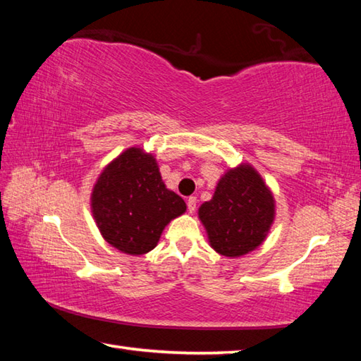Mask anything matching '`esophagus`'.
I'll list each match as a JSON object with an SVG mask.
<instances>
[{
  "instance_id": "34e87169",
  "label": "esophagus",
  "mask_w": 361,
  "mask_h": 361,
  "mask_svg": "<svg viewBox=\"0 0 361 361\" xmlns=\"http://www.w3.org/2000/svg\"><path fill=\"white\" fill-rule=\"evenodd\" d=\"M195 205H197V199L189 197L188 199V212L189 213H194L195 212Z\"/></svg>"
}]
</instances>
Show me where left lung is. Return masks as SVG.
<instances>
[{
	"mask_svg": "<svg viewBox=\"0 0 361 361\" xmlns=\"http://www.w3.org/2000/svg\"><path fill=\"white\" fill-rule=\"evenodd\" d=\"M210 247L228 258L258 248L276 219V199L252 164L228 169L213 197L199 207Z\"/></svg>",
	"mask_w": 361,
	"mask_h": 361,
	"instance_id": "8db88e82",
	"label": "left lung"
}]
</instances>
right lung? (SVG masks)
Instances as JSON below:
<instances>
[{"instance_id": "right-lung-1", "label": "right lung", "mask_w": 361, "mask_h": 361, "mask_svg": "<svg viewBox=\"0 0 361 361\" xmlns=\"http://www.w3.org/2000/svg\"><path fill=\"white\" fill-rule=\"evenodd\" d=\"M90 210L109 245L140 256L157 245L166 226L186 212V204L162 181L156 157L132 146L102 170Z\"/></svg>"}]
</instances>
